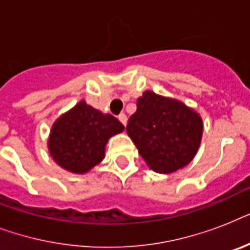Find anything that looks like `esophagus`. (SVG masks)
<instances>
[{
  "instance_id": "obj_1",
  "label": "esophagus",
  "mask_w": 250,
  "mask_h": 250,
  "mask_svg": "<svg viewBox=\"0 0 250 250\" xmlns=\"http://www.w3.org/2000/svg\"><path fill=\"white\" fill-rule=\"evenodd\" d=\"M118 119L121 121V123H122V125H127V115H125V113L119 114V117H118Z\"/></svg>"
}]
</instances>
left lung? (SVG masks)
I'll list each match as a JSON object with an SVG mask.
<instances>
[{
    "mask_svg": "<svg viewBox=\"0 0 250 250\" xmlns=\"http://www.w3.org/2000/svg\"><path fill=\"white\" fill-rule=\"evenodd\" d=\"M150 168L171 174L193 160L202 137V119L182 101L146 90L125 127Z\"/></svg>",
    "mask_w": 250,
    "mask_h": 250,
    "instance_id": "1",
    "label": "left lung"
}]
</instances>
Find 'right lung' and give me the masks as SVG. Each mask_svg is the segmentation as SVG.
<instances>
[{
  "instance_id": "1",
  "label": "right lung",
  "mask_w": 250,
  "mask_h": 250,
  "mask_svg": "<svg viewBox=\"0 0 250 250\" xmlns=\"http://www.w3.org/2000/svg\"><path fill=\"white\" fill-rule=\"evenodd\" d=\"M123 129L125 125L115 117L80 101L54 122L48 140L49 153L64 170L85 174L104 160L110 137Z\"/></svg>"
}]
</instances>
